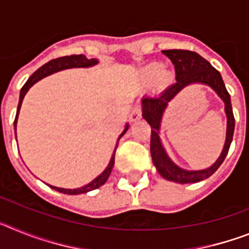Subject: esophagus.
I'll return each instance as SVG.
<instances>
[{
  "label": "esophagus",
  "mask_w": 249,
  "mask_h": 249,
  "mask_svg": "<svg viewBox=\"0 0 249 249\" xmlns=\"http://www.w3.org/2000/svg\"><path fill=\"white\" fill-rule=\"evenodd\" d=\"M141 114H142L141 107L140 106H135L133 109H132L131 114H129V120H131L132 122H136V121H138L141 118Z\"/></svg>",
  "instance_id": "34e87169"
}]
</instances>
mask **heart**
Returning <instances> with one entry per match:
<instances>
[{"mask_svg": "<svg viewBox=\"0 0 249 249\" xmlns=\"http://www.w3.org/2000/svg\"><path fill=\"white\" fill-rule=\"evenodd\" d=\"M140 77L143 85L148 86L155 82L160 89H164L172 83L175 74L172 71L162 68L160 63H149L141 70Z\"/></svg>", "mask_w": 249, "mask_h": 249, "instance_id": "b5f03b06", "label": "heart"}]
</instances>
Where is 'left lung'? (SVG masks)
Listing matches in <instances>:
<instances>
[{"instance_id":"left-lung-1","label":"left lung","mask_w":249,"mask_h":249,"mask_svg":"<svg viewBox=\"0 0 249 249\" xmlns=\"http://www.w3.org/2000/svg\"><path fill=\"white\" fill-rule=\"evenodd\" d=\"M162 53L166 54L175 65L177 82L169 86L168 89H164L157 97L142 98V117L151 126L152 160H153V164L157 168L158 173L163 178H166L167 181L182 184L196 183V182L203 181L206 178L211 177L219 168L227 156L231 143H232L233 132H234V117H233L230 93L226 89L221 73L198 53L184 50H166L162 51ZM196 83L211 87L224 101L225 111L228 116V132H226V142L219 160L208 169L188 171L177 166L169 158L160 141L159 131L164 111L169 102L187 85Z\"/></svg>"}]
</instances>
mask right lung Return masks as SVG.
Returning <instances> with one entry per match:
<instances>
[{
	"label": "right lung",
	"instance_id": "right-lung-1",
	"mask_svg": "<svg viewBox=\"0 0 249 249\" xmlns=\"http://www.w3.org/2000/svg\"><path fill=\"white\" fill-rule=\"evenodd\" d=\"M97 63H98V59L96 58L89 59L85 54H72V56H65V57H59V58H56V59H51L50 62L45 63L42 67H39L38 70H37V71L30 77V78H28L27 82L23 85V87L21 89V92H19L18 107H17L16 118H15V123H13V124H15V132H16L17 118H18V113H19V109H21L22 101H23V98H25L28 89H30L35 83L38 82V81L42 80V78H45V77L50 76V74L56 73V72H59V71H63V70H67V68H89V67H92V66H96ZM128 127H129L128 123H126L124 129H123V132L120 135V137H118L117 143H116V147H114L113 155H112L108 166L106 167L105 171H103L100 176H97V177L94 178L93 181L85 184V186L80 187V188H73V190H70V188H61V187H54V186H51V184H48V186H50L52 190L58 191V192L65 193V195H81V193H87L89 192V191L97 190V188H100L101 186H103V184L106 183V181L108 179L109 175H111L112 172V168H113L114 153H116V148H117L118 146V141H120V138L126 133Z\"/></svg>",
	"mask_w": 249,
	"mask_h": 249
}]
</instances>
